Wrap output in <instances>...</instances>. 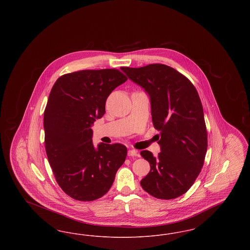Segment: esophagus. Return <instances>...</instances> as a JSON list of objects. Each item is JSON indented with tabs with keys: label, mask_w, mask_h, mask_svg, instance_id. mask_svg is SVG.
<instances>
[{
	"label": "esophagus",
	"mask_w": 250,
	"mask_h": 250,
	"mask_svg": "<svg viewBox=\"0 0 250 250\" xmlns=\"http://www.w3.org/2000/svg\"><path fill=\"white\" fill-rule=\"evenodd\" d=\"M128 155L129 156H139L140 154H139V152L137 151V150H135V149H131L128 151Z\"/></svg>",
	"instance_id": "34e87169"
}]
</instances>
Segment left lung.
Listing matches in <instances>:
<instances>
[{
  "instance_id": "1",
  "label": "left lung",
  "mask_w": 250,
  "mask_h": 250,
  "mask_svg": "<svg viewBox=\"0 0 250 250\" xmlns=\"http://www.w3.org/2000/svg\"><path fill=\"white\" fill-rule=\"evenodd\" d=\"M121 69L150 96L153 125L160 132L158 155L155 157L147 150L141 152L151 166L141 186L157 199H175L194 184L207 151L199 94L187 77L166 64Z\"/></svg>"
}]
</instances>
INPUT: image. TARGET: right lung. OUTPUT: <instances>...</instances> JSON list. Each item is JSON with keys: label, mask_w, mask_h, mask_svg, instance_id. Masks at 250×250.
I'll return each mask as SVG.
<instances>
[{"label": "right lung", "mask_w": 250, "mask_h": 250, "mask_svg": "<svg viewBox=\"0 0 250 250\" xmlns=\"http://www.w3.org/2000/svg\"><path fill=\"white\" fill-rule=\"evenodd\" d=\"M126 81L118 69L81 70L60 77L50 91L44 112L46 153L60 188L74 200L104 196L125 160L123 144L95 148L91 126L105 114L107 96Z\"/></svg>", "instance_id": "add662e5"}]
</instances>
